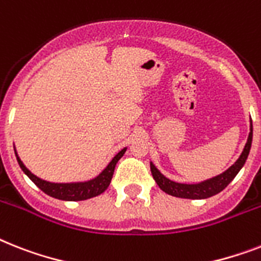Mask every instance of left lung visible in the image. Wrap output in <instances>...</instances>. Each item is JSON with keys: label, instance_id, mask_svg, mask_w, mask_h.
I'll use <instances>...</instances> for the list:
<instances>
[{"label": "left lung", "instance_id": "8db88e82", "mask_svg": "<svg viewBox=\"0 0 261 261\" xmlns=\"http://www.w3.org/2000/svg\"><path fill=\"white\" fill-rule=\"evenodd\" d=\"M249 135H248L247 143H245L243 152L239 156V160L234 162L229 169H226L224 173L212 177L205 181L197 182V184H182V182H175L173 179L165 177L161 173L156 166L150 161V170H151L152 178L155 179L156 185L160 186L161 190L170 194V196L179 197V198H189V200H205L212 196H216L217 193L222 192L226 186L237 175V173L243 169L252 146V135H253V127H252V120H249Z\"/></svg>", "mask_w": 261, "mask_h": 261}]
</instances>
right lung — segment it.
Returning <instances> with one entry per match:
<instances>
[{
    "mask_svg": "<svg viewBox=\"0 0 261 261\" xmlns=\"http://www.w3.org/2000/svg\"><path fill=\"white\" fill-rule=\"evenodd\" d=\"M126 150L127 147L120 150V151L110 161V164L107 165L96 177H94V178L91 179H87V181L77 182H50L46 181V179L40 178V177L33 174V173L25 166L24 162L21 161V158L18 156V154H17L16 147H14V154H16L17 162L20 165L21 170L24 171L25 174L32 179V182H33L36 186H39L40 189L45 193V194L54 197V198H57V200L63 201H83L99 196V194H101V193L109 188L110 182H111L112 178V174H114V170H115L116 164H118V161L123 156Z\"/></svg>",
    "mask_w": 261,
    "mask_h": 261,
    "instance_id": "add662e5",
    "label": "right lung"
}]
</instances>
